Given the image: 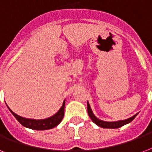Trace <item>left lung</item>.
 Masks as SVG:
<instances>
[{"label": "left lung", "instance_id": "8db88e82", "mask_svg": "<svg viewBox=\"0 0 152 152\" xmlns=\"http://www.w3.org/2000/svg\"><path fill=\"white\" fill-rule=\"evenodd\" d=\"M87 106H88V113L89 117L91 118V119L92 120V121L95 124L98 125V126H99V127L102 128H105V129H118V128H120L123 125H126V124H129L132 121L133 119H134L137 116L138 113H136L135 115H133L131 118H128V119H125V120H121V121H105L100 120L99 118L96 117V116L93 113L92 110L91 108V106L89 102L88 101V104H87Z\"/></svg>", "mask_w": 152, "mask_h": 152}]
</instances>
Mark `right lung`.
<instances>
[{"mask_svg":"<svg viewBox=\"0 0 152 152\" xmlns=\"http://www.w3.org/2000/svg\"><path fill=\"white\" fill-rule=\"evenodd\" d=\"M64 105H65V100L63 102L61 107L60 110L55 113L54 115L51 116L50 118H45V119H40V120H36V119H31V118H23L21 116L17 115L6 104V106L10 110V112L12 113V115L16 118V120L19 122L26 128L31 129L34 130H47L51 129L53 128L56 127L57 125L60 124L63 118H64Z\"/></svg>","mask_w":152,"mask_h":152,"instance_id":"add662e5","label":"right lung"}]
</instances>
